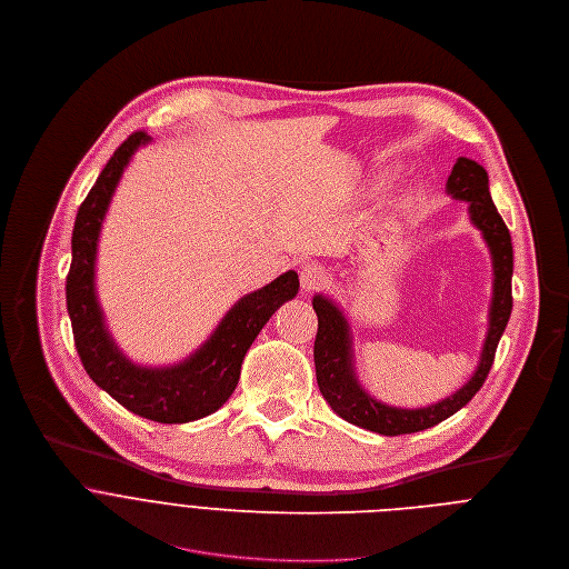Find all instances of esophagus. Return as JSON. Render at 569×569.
<instances>
[{
	"mask_svg": "<svg viewBox=\"0 0 569 569\" xmlns=\"http://www.w3.org/2000/svg\"><path fill=\"white\" fill-rule=\"evenodd\" d=\"M327 278L329 276H327L325 267H320V264H305L300 269V287L307 293H311V291L320 289L322 284H327Z\"/></svg>",
	"mask_w": 569,
	"mask_h": 569,
	"instance_id": "1",
	"label": "esophagus"
}]
</instances>
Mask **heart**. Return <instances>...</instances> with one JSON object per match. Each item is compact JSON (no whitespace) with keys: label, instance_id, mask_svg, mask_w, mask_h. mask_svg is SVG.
Returning a JSON list of instances; mask_svg holds the SVG:
<instances>
[{"label":"heart","instance_id":"b5f03b06","mask_svg":"<svg viewBox=\"0 0 569 569\" xmlns=\"http://www.w3.org/2000/svg\"><path fill=\"white\" fill-rule=\"evenodd\" d=\"M412 199H415V192L410 190V192H408V201H412Z\"/></svg>","mask_w":569,"mask_h":569}]
</instances>
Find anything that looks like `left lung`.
Listing matches in <instances>:
<instances>
[{
	"label": "left lung",
	"mask_w": 569,
	"mask_h": 569,
	"mask_svg": "<svg viewBox=\"0 0 569 569\" xmlns=\"http://www.w3.org/2000/svg\"><path fill=\"white\" fill-rule=\"evenodd\" d=\"M446 192L450 194V199L467 201L469 221L480 231L491 253L493 267V296L489 305V327L485 336V346L480 352L478 368L462 388L421 408H401L383 403L381 399L372 397L359 381L355 359V333L348 313L329 296L316 293L311 300L318 316L313 363L320 395L338 417L379 435L395 437L419 432L465 408L482 388L493 366L500 336L505 333V327L511 316L513 247L509 229L491 199L487 170L478 161L460 157L446 181Z\"/></svg>",
	"instance_id": "left-lung-1"
}]
</instances>
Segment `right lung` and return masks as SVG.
<instances>
[{"mask_svg": "<svg viewBox=\"0 0 569 569\" xmlns=\"http://www.w3.org/2000/svg\"><path fill=\"white\" fill-rule=\"evenodd\" d=\"M150 141L146 132H134L113 152L78 208L67 276V311L80 361L98 388L139 417L159 423H186L212 415L229 401L253 340L278 307L296 298L300 282L296 271H287L267 287L242 296L203 343L177 363H134L107 327L96 291V258L111 197L137 150Z\"/></svg>", "mask_w": 569, "mask_h": 569, "instance_id": "obj_1", "label": "right lung"}]
</instances>
